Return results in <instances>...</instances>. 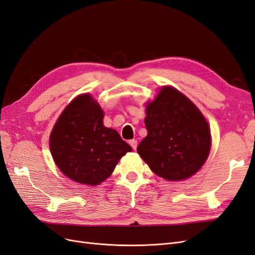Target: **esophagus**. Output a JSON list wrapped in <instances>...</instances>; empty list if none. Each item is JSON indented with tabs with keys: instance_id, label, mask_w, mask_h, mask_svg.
<instances>
[{
	"instance_id": "34e87169",
	"label": "esophagus",
	"mask_w": 255,
	"mask_h": 255,
	"mask_svg": "<svg viewBox=\"0 0 255 255\" xmlns=\"http://www.w3.org/2000/svg\"><path fill=\"white\" fill-rule=\"evenodd\" d=\"M137 140H135V139H133V140H129V145L132 146V148L134 149V150H136L137 149Z\"/></svg>"
}]
</instances>
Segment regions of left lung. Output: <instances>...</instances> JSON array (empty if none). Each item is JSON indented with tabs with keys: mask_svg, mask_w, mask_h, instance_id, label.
<instances>
[{
	"mask_svg": "<svg viewBox=\"0 0 255 255\" xmlns=\"http://www.w3.org/2000/svg\"><path fill=\"white\" fill-rule=\"evenodd\" d=\"M145 113L148 135L137 152L151 170L168 181L195 174L211 149V130L201 112L179 90L163 87Z\"/></svg>",
	"mask_w": 255,
	"mask_h": 255,
	"instance_id": "obj_1",
	"label": "left lung"
}]
</instances>
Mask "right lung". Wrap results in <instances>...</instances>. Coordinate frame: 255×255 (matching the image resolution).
<instances>
[{
	"label": "right lung",
	"instance_id": "1",
	"mask_svg": "<svg viewBox=\"0 0 255 255\" xmlns=\"http://www.w3.org/2000/svg\"><path fill=\"white\" fill-rule=\"evenodd\" d=\"M104 114L91 96L75 98L60 115L50 136L54 161L69 179L98 185L120 158L132 151L117 130L103 126Z\"/></svg>",
	"mask_w": 255,
	"mask_h": 255
}]
</instances>
